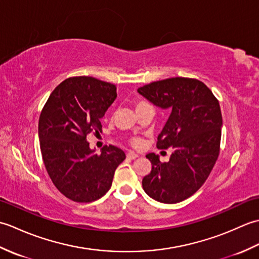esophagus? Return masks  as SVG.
I'll return each mask as SVG.
<instances>
[{"instance_id":"obj_1","label":"esophagus","mask_w":259,"mask_h":259,"mask_svg":"<svg viewBox=\"0 0 259 259\" xmlns=\"http://www.w3.org/2000/svg\"><path fill=\"white\" fill-rule=\"evenodd\" d=\"M126 157H128L129 159H136V158L139 157V155H137V153H135V152H133V151H130V152L126 153Z\"/></svg>"}]
</instances>
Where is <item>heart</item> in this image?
<instances>
[{
  "label": "heart",
  "mask_w": 259,
  "mask_h": 259,
  "mask_svg": "<svg viewBox=\"0 0 259 259\" xmlns=\"http://www.w3.org/2000/svg\"><path fill=\"white\" fill-rule=\"evenodd\" d=\"M141 104H145V102H139L138 104H137V107L141 106ZM131 142H133V145H134L135 147H137V148H139V147L142 146V141H141L140 139H134Z\"/></svg>",
  "instance_id": "obj_1"
}]
</instances>
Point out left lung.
<instances>
[{
  "instance_id": "left-lung-1",
  "label": "left lung",
  "mask_w": 259,
  "mask_h": 259,
  "mask_svg": "<svg viewBox=\"0 0 259 259\" xmlns=\"http://www.w3.org/2000/svg\"><path fill=\"white\" fill-rule=\"evenodd\" d=\"M138 92L169 110L157 148L172 149L168 162H160L153 152L146 156L152 168L142 188L157 201L180 202L200 188L216 163L223 125L219 102L201 81L181 76L152 82Z\"/></svg>"
}]
</instances>
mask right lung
I'll list each match as a JSON object with an SVG mask.
<instances>
[{
    "label": "right lung",
    "instance_id": "obj_1",
    "mask_svg": "<svg viewBox=\"0 0 259 259\" xmlns=\"http://www.w3.org/2000/svg\"><path fill=\"white\" fill-rule=\"evenodd\" d=\"M117 98V87L91 76L61 82L49 97L38 119V139L47 171L58 190L76 202L101 198L125 159L114 146L98 155L87 137L102 131L101 119Z\"/></svg>",
    "mask_w": 259,
    "mask_h": 259
}]
</instances>
